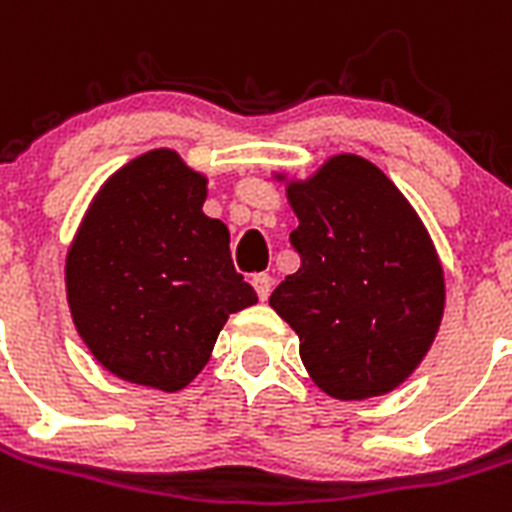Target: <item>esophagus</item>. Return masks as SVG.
I'll return each mask as SVG.
<instances>
[{
  "mask_svg": "<svg viewBox=\"0 0 512 512\" xmlns=\"http://www.w3.org/2000/svg\"><path fill=\"white\" fill-rule=\"evenodd\" d=\"M252 286H255L257 296L265 301L270 296V288H273V278H270L268 273H255L252 275Z\"/></svg>",
  "mask_w": 512,
  "mask_h": 512,
  "instance_id": "obj_1",
  "label": "esophagus"
}]
</instances>
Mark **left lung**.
<instances>
[{
  "label": "left lung",
  "instance_id": "1",
  "mask_svg": "<svg viewBox=\"0 0 512 512\" xmlns=\"http://www.w3.org/2000/svg\"><path fill=\"white\" fill-rule=\"evenodd\" d=\"M301 268L273 306L301 340L314 384L366 399L402 384L443 317V270L428 231L394 182L368 159L340 154L288 188Z\"/></svg>",
  "mask_w": 512,
  "mask_h": 512
}]
</instances>
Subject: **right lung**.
I'll return each instance as SVG.
<instances>
[{
    "instance_id": "add662e5",
    "label": "right lung",
    "mask_w": 512,
    "mask_h": 512,
    "mask_svg": "<svg viewBox=\"0 0 512 512\" xmlns=\"http://www.w3.org/2000/svg\"><path fill=\"white\" fill-rule=\"evenodd\" d=\"M203 201L206 177L154 149L102 185L79 226L66 257L71 317L123 381L188 386L229 314L257 301L234 270L229 229Z\"/></svg>"
}]
</instances>
